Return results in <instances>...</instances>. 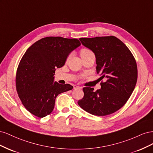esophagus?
<instances>
[{"label": "esophagus", "instance_id": "34e87169", "mask_svg": "<svg viewBox=\"0 0 153 153\" xmlns=\"http://www.w3.org/2000/svg\"><path fill=\"white\" fill-rule=\"evenodd\" d=\"M73 87H74V89H82L81 87H79L78 85H74Z\"/></svg>", "mask_w": 153, "mask_h": 153}]
</instances>
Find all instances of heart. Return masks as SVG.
I'll list each match as a JSON object with an SVG mask.
<instances>
[{"mask_svg":"<svg viewBox=\"0 0 153 153\" xmlns=\"http://www.w3.org/2000/svg\"><path fill=\"white\" fill-rule=\"evenodd\" d=\"M92 53H92V52L91 50L88 49V48H82L80 50V55H81L82 57L87 56V55H91V54H92ZM70 56H71V55H69V56H68V59L69 57H70Z\"/></svg>","mask_w":153,"mask_h":153,"instance_id":"obj_1","label":"heart"}]
</instances>
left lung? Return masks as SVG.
I'll return each instance as SVG.
<instances>
[{
    "label": "left lung",
    "instance_id": "1",
    "mask_svg": "<svg viewBox=\"0 0 153 153\" xmlns=\"http://www.w3.org/2000/svg\"><path fill=\"white\" fill-rule=\"evenodd\" d=\"M94 52L96 72L101 76V89L84 87V96L78 100L80 107L98 116L113 114L126 103L137 81V66L130 50L116 37L104 36L79 39Z\"/></svg>",
    "mask_w": 153,
    "mask_h": 153
}]
</instances>
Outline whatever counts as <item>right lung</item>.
<instances>
[{"instance_id": "right-lung-1", "label": "right lung", "mask_w": 153, "mask_h": 153, "mask_svg": "<svg viewBox=\"0 0 153 153\" xmlns=\"http://www.w3.org/2000/svg\"><path fill=\"white\" fill-rule=\"evenodd\" d=\"M77 39L47 37L27 49L18 65L16 87L22 104L39 118L52 112L57 96L71 90L69 84L54 82L56 68L62 67L69 54L80 46Z\"/></svg>"}]
</instances>
